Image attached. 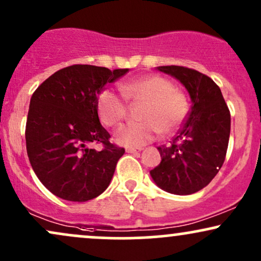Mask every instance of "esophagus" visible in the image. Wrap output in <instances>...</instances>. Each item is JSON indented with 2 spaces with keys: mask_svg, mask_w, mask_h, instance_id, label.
<instances>
[{
  "mask_svg": "<svg viewBox=\"0 0 261 261\" xmlns=\"http://www.w3.org/2000/svg\"><path fill=\"white\" fill-rule=\"evenodd\" d=\"M127 153H137V152H141V148H126Z\"/></svg>",
  "mask_w": 261,
  "mask_h": 261,
  "instance_id": "1",
  "label": "esophagus"
}]
</instances>
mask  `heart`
Instances as JSON below:
<instances>
[{
    "mask_svg": "<svg viewBox=\"0 0 261 261\" xmlns=\"http://www.w3.org/2000/svg\"><path fill=\"white\" fill-rule=\"evenodd\" d=\"M120 92L127 103L141 106L137 112L141 121L122 126L115 133V142L124 147L139 148L153 141L158 133H174L187 118L189 103L185 94L158 74L122 83ZM97 109L100 121L108 127L120 125L127 113L124 100L110 89L100 93Z\"/></svg>",
    "mask_w": 261,
    "mask_h": 261,
    "instance_id": "obj_1",
    "label": "heart"
}]
</instances>
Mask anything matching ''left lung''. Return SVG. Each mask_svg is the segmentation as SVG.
I'll list each match as a JSON object with an SVG mask.
<instances>
[{
    "mask_svg": "<svg viewBox=\"0 0 261 261\" xmlns=\"http://www.w3.org/2000/svg\"><path fill=\"white\" fill-rule=\"evenodd\" d=\"M187 88L191 110L169 146H160L161 163L149 172L162 190L190 195L216 176L226 158L230 114L220 87L210 77L182 66H160Z\"/></svg>",
    "mask_w": 261,
    "mask_h": 261,
    "instance_id": "8db88e82",
    "label": "left lung"
}]
</instances>
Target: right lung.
I'll use <instances>...</instances> for the list:
<instances>
[{
  "label": "right lung",
  "instance_id": "1",
  "mask_svg": "<svg viewBox=\"0 0 261 261\" xmlns=\"http://www.w3.org/2000/svg\"><path fill=\"white\" fill-rule=\"evenodd\" d=\"M128 68L72 65L33 93L25 126L27 153L39 180L54 195L85 202L109 187L125 149L110 143L98 116V95ZM101 143V151L91 149Z\"/></svg>",
  "mask_w": 261,
  "mask_h": 261
}]
</instances>
